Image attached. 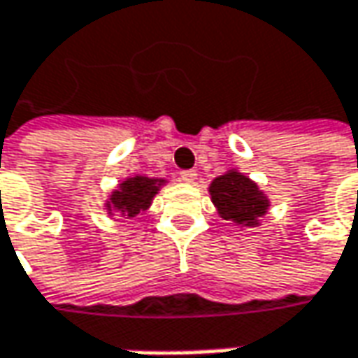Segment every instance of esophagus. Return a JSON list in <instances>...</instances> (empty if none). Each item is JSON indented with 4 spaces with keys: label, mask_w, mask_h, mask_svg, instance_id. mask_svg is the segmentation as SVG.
Returning a JSON list of instances; mask_svg holds the SVG:
<instances>
[{
    "label": "esophagus",
    "mask_w": 358,
    "mask_h": 358,
    "mask_svg": "<svg viewBox=\"0 0 358 358\" xmlns=\"http://www.w3.org/2000/svg\"><path fill=\"white\" fill-rule=\"evenodd\" d=\"M179 177H181V181H185V183H193V181L197 179V173L193 169H185L179 173Z\"/></svg>",
    "instance_id": "esophagus-1"
}]
</instances>
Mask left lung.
<instances>
[{
    "instance_id": "8db88e82",
    "label": "left lung",
    "mask_w": 358,
    "mask_h": 358,
    "mask_svg": "<svg viewBox=\"0 0 358 358\" xmlns=\"http://www.w3.org/2000/svg\"><path fill=\"white\" fill-rule=\"evenodd\" d=\"M209 193L220 215L236 224L256 225L259 215L268 209V199L259 193L258 185L236 171L217 177L211 183Z\"/></svg>"
}]
</instances>
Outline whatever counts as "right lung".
<instances>
[{
  "instance_id": "add662e5",
  "label": "right lung",
  "mask_w": 358,
  "mask_h": 358,
  "mask_svg": "<svg viewBox=\"0 0 358 358\" xmlns=\"http://www.w3.org/2000/svg\"><path fill=\"white\" fill-rule=\"evenodd\" d=\"M161 181L147 179V177H133L124 183H120V189L115 191L110 203L122 217H134L136 213L145 211L151 206L152 195L157 193V185ZM108 203V207H110Z\"/></svg>"
}]
</instances>
